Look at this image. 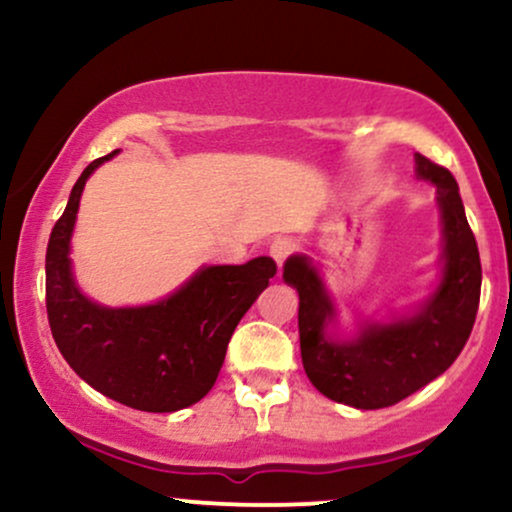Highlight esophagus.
Returning <instances> with one entry per match:
<instances>
[{
	"mask_svg": "<svg viewBox=\"0 0 512 512\" xmlns=\"http://www.w3.org/2000/svg\"><path fill=\"white\" fill-rule=\"evenodd\" d=\"M293 250H296V245H293L291 238H276L272 240V245H269V255H272V260L279 264L286 262V257L293 255Z\"/></svg>",
	"mask_w": 512,
	"mask_h": 512,
	"instance_id": "esophagus-1",
	"label": "esophagus"
}]
</instances>
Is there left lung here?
Instances as JSON below:
<instances>
[{
	"instance_id": "1",
	"label": "left lung",
	"mask_w": 512,
	"mask_h": 512,
	"mask_svg": "<svg viewBox=\"0 0 512 512\" xmlns=\"http://www.w3.org/2000/svg\"><path fill=\"white\" fill-rule=\"evenodd\" d=\"M416 175L436 185L443 216V279L419 313L366 325L351 342L325 334L334 308L308 257L284 264L286 284L298 291V334L305 375L325 397L356 409L402 402L452 366L472 334L479 310L481 262L448 168L416 154Z\"/></svg>"
}]
</instances>
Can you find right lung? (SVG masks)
Masks as SVG:
<instances>
[{"instance_id": "obj_1", "label": "right lung", "mask_w": 512, "mask_h": 512, "mask_svg": "<svg viewBox=\"0 0 512 512\" xmlns=\"http://www.w3.org/2000/svg\"><path fill=\"white\" fill-rule=\"evenodd\" d=\"M113 154L88 163L50 233L45 305L64 361L101 395L139 411H178L214 387L240 317L276 274L272 257L204 267L166 301L105 308L76 289L69 262L79 199L88 175Z\"/></svg>"}]
</instances>
